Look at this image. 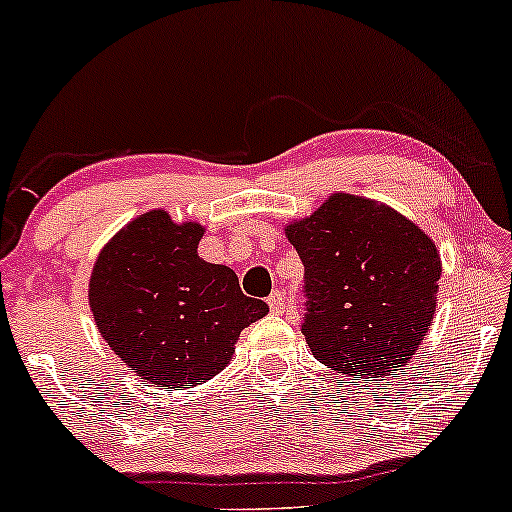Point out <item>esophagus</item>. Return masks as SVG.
<instances>
[{"instance_id": "esophagus-1", "label": "esophagus", "mask_w": 512, "mask_h": 512, "mask_svg": "<svg viewBox=\"0 0 512 512\" xmlns=\"http://www.w3.org/2000/svg\"><path fill=\"white\" fill-rule=\"evenodd\" d=\"M268 305H270V310L275 312V314H282L284 307H286V300L282 296V291H272L270 298H268Z\"/></svg>"}]
</instances>
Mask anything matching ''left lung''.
Instances as JSON below:
<instances>
[{
  "label": "left lung",
  "mask_w": 512,
  "mask_h": 512,
  "mask_svg": "<svg viewBox=\"0 0 512 512\" xmlns=\"http://www.w3.org/2000/svg\"><path fill=\"white\" fill-rule=\"evenodd\" d=\"M284 233L305 265L303 335L317 361L361 380L408 366L436 314V242L408 216L352 193H331Z\"/></svg>",
  "instance_id": "1"
}]
</instances>
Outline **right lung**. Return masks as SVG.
Here are the masks:
<instances>
[{
	"label": "right lung",
	"mask_w": 512,
	"mask_h": 512,
	"mask_svg": "<svg viewBox=\"0 0 512 512\" xmlns=\"http://www.w3.org/2000/svg\"><path fill=\"white\" fill-rule=\"evenodd\" d=\"M205 226L151 209L95 258L88 303L97 331L146 384L191 389L228 366L240 333L268 314L228 265L198 256Z\"/></svg>",
	"instance_id": "1"
}]
</instances>
